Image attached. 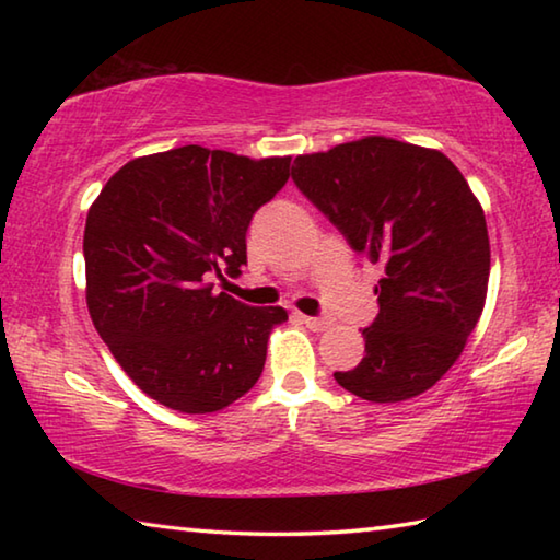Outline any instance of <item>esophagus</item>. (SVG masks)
Wrapping results in <instances>:
<instances>
[{
    "instance_id": "34e87169",
    "label": "esophagus",
    "mask_w": 560,
    "mask_h": 560,
    "mask_svg": "<svg viewBox=\"0 0 560 560\" xmlns=\"http://www.w3.org/2000/svg\"><path fill=\"white\" fill-rule=\"evenodd\" d=\"M303 324H306L311 330H316V334H320V330H328V328H330V318H320V316H303Z\"/></svg>"
}]
</instances>
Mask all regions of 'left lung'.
<instances>
[{
    "label": "left lung",
    "mask_w": 560,
    "mask_h": 560,
    "mask_svg": "<svg viewBox=\"0 0 560 560\" xmlns=\"http://www.w3.org/2000/svg\"><path fill=\"white\" fill-rule=\"evenodd\" d=\"M291 177L383 269L365 355L334 373L338 385L371 402L430 390L457 363L487 301V220L467 179L440 150L385 136L299 155Z\"/></svg>",
    "instance_id": "8db88e82"
}]
</instances>
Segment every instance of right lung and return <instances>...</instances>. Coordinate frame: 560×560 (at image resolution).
<instances>
[{
	"label": "right lung",
	"instance_id": "1",
	"mask_svg": "<svg viewBox=\"0 0 560 560\" xmlns=\"http://www.w3.org/2000/svg\"><path fill=\"white\" fill-rule=\"evenodd\" d=\"M289 165L183 145L130 160L91 205V320L130 381L170 410H224L259 381L287 311L246 306L207 279L240 273L252 217Z\"/></svg>",
	"mask_w": 560,
	"mask_h": 560
}]
</instances>
